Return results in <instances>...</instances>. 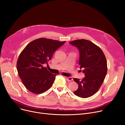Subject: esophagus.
Here are the masks:
<instances>
[{
    "mask_svg": "<svg viewBox=\"0 0 125 125\" xmlns=\"http://www.w3.org/2000/svg\"><path fill=\"white\" fill-rule=\"evenodd\" d=\"M65 77L66 78V79L68 82H71V81H72L73 80V78H72L71 77Z\"/></svg>",
    "mask_w": 125,
    "mask_h": 125,
    "instance_id": "34e87169",
    "label": "esophagus"
}]
</instances>
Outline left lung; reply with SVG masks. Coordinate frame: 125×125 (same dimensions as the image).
Wrapping results in <instances>:
<instances>
[{
	"instance_id": "1",
	"label": "left lung",
	"mask_w": 125,
	"mask_h": 125,
	"mask_svg": "<svg viewBox=\"0 0 125 125\" xmlns=\"http://www.w3.org/2000/svg\"><path fill=\"white\" fill-rule=\"evenodd\" d=\"M69 43L79 50L78 63L85 75L82 80L73 79L78 84L74 94L81 98H88L97 92L104 82L107 71L106 59L102 50L88 40L78 39Z\"/></svg>"
}]
</instances>
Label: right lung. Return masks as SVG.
<instances>
[{"instance_id":"1","label":"right lung","mask_w":125,"mask_h":125,"mask_svg":"<svg viewBox=\"0 0 125 125\" xmlns=\"http://www.w3.org/2000/svg\"><path fill=\"white\" fill-rule=\"evenodd\" d=\"M65 42L40 38L30 42L21 52L17 68L25 87L31 92L42 94L52 87L57 74L51 73L43 64H48L55 51Z\"/></svg>"}]
</instances>
